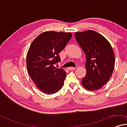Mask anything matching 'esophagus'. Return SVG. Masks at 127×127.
Here are the masks:
<instances>
[{"label":"esophagus","instance_id":"1","mask_svg":"<svg viewBox=\"0 0 127 127\" xmlns=\"http://www.w3.org/2000/svg\"><path fill=\"white\" fill-rule=\"evenodd\" d=\"M68 70H69V71H72V70H74L75 69H76L75 67H69V68H68Z\"/></svg>","mask_w":127,"mask_h":127}]
</instances>
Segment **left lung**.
<instances>
[{
  "label": "left lung",
  "mask_w": 127,
  "mask_h": 127,
  "mask_svg": "<svg viewBox=\"0 0 127 127\" xmlns=\"http://www.w3.org/2000/svg\"><path fill=\"white\" fill-rule=\"evenodd\" d=\"M76 41L86 55L87 73L81 81L87 90L101 88L110 79L115 65V55L109 42L95 31L75 32Z\"/></svg>",
  "instance_id": "left-lung-1"
}]
</instances>
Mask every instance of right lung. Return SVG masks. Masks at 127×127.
<instances>
[{"label":"right lung","mask_w":127,"mask_h":127,"mask_svg":"<svg viewBox=\"0 0 127 127\" xmlns=\"http://www.w3.org/2000/svg\"><path fill=\"white\" fill-rule=\"evenodd\" d=\"M72 36L71 32H45L36 37L28 50V73L37 88L46 94L56 93L64 86L66 73L54 65L61 61L59 54Z\"/></svg>","instance_id":"1"}]
</instances>
